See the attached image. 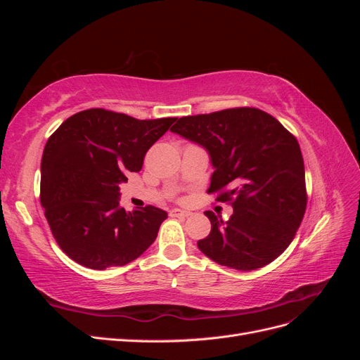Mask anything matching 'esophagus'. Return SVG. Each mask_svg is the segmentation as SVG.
Wrapping results in <instances>:
<instances>
[{"mask_svg": "<svg viewBox=\"0 0 360 360\" xmlns=\"http://www.w3.org/2000/svg\"><path fill=\"white\" fill-rule=\"evenodd\" d=\"M192 213L191 212H188V210H180V209H172L171 212H169V216L171 217H188V216H191Z\"/></svg>", "mask_w": 360, "mask_h": 360, "instance_id": "obj_1", "label": "esophagus"}]
</instances>
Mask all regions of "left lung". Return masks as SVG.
I'll return each instance as SVG.
<instances>
[{
	"instance_id": "1",
	"label": "left lung",
	"mask_w": 360,
	"mask_h": 360,
	"mask_svg": "<svg viewBox=\"0 0 360 360\" xmlns=\"http://www.w3.org/2000/svg\"><path fill=\"white\" fill-rule=\"evenodd\" d=\"M171 130L207 148L214 167L207 193L234 209L228 221L204 213L212 230L198 240L201 252L237 270L276 259L292 242L308 202L296 136L249 106L181 117Z\"/></svg>"
}]
</instances>
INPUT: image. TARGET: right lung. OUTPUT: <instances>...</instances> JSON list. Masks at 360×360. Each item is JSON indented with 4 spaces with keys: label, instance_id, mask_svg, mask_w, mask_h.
<instances>
[{
    "label": "right lung",
    "instance_id": "right-lung-1",
    "mask_svg": "<svg viewBox=\"0 0 360 360\" xmlns=\"http://www.w3.org/2000/svg\"><path fill=\"white\" fill-rule=\"evenodd\" d=\"M177 118L138 120L91 108L69 117L43 150L40 202L63 252L105 270L124 266L156 240L167 212H126L118 184L143 168L148 148Z\"/></svg>",
    "mask_w": 360,
    "mask_h": 360
}]
</instances>
